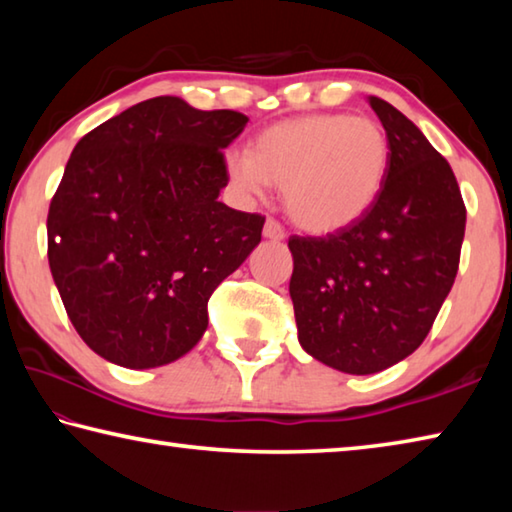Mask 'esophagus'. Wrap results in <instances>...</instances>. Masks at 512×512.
<instances>
[{"instance_id":"esophagus-1","label":"esophagus","mask_w":512,"mask_h":512,"mask_svg":"<svg viewBox=\"0 0 512 512\" xmlns=\"http://www.w3.org/2000/svg\"><path fill=\"white\" fill-rule=\"evenodd\" d=\"M264 237L271 239V241H282L284 237H287V232H284L280 221L266 219V223H264Z\"/></svg>"}]
</instances>
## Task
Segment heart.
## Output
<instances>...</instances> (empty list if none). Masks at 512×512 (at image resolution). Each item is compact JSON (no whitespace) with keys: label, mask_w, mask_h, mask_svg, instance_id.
Here are the masks:
<instances>
[{"label":"heart","mask_w":512,"mask_h":512,"mask_svg":"<svg viewBox=\"0 0 512 512\" xmlns=\"http://www.w3.org/2000/svg\"><path fill=\"white\" fill-rule=\"evenodd\" d=\"M388 137L375 119L305 115L257 135L253 155L232 151L225 171L239 192L282 187L284 207L300 228L336 232L366 214L388 173Z\"/></svg>","instance_id":"obj_1"}]
</instances>
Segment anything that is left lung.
I'll list each match as a JSON object with an SVG mask.
<instances>
[{
    "instance_id": "1",
    "label": "left lung",
    "mask_w": 512,
    "mask_h": 512,
    "mask_svg": "<svg viewBox=\"0 0 512 512\" xmlns=\"http://www.w3.org/2000/svg\"><path fill=\"white\" fill-rule=\"evenodd\" d=\"M388 137L370 210L325 237L289 239L298 341L350 375H372L427 339L456 280L465 203L449 162L391 103L368 97Z\"/></svg>"
}]
</instances>
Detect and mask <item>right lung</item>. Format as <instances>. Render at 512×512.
I'll use <instances>...</instances> for the list:
<instances>
[{
  "mask_svg": "<svg viewBox=\"0 0 512 512\" xmlns=\"http://www.w3.org/2000/svg\"><path fill=\"white\" fill-rule=\"evenodd\" d=\"M237 110L155 97L103 121L69 155L47 214V255L81 339L144 370L183 357L207 300L262 241L264 216L219 201Z\"/></svg>",
  "mask_w": 512,
  "mask_h": 512,
  "instance_id": "obj_1",
  "label": "right lung"
}]
</instances>
